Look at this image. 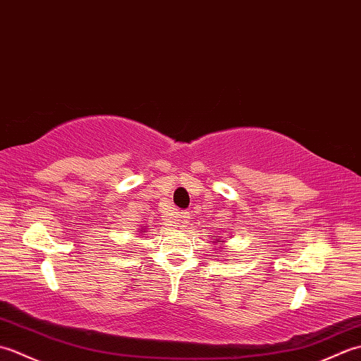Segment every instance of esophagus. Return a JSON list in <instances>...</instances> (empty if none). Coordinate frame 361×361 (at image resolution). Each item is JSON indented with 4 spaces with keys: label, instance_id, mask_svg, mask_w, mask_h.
<instances>
[{
    "label": "esophagus",
    "instance_id": "obj_1",
    "mask_svg": "<svg viewBox=\"0 0 361 361\" xmlns=\"http://www.w3.org/2000/svg\"><path fill=\"white\" fill-rule=\"evenodd\" d=\"M188 219H189V214H188V212H180V214H178V221H180L181 225L188 224Z\"/></svg>",
    "mask_w": 361,
    "mask_h": 361
}]
</instances>
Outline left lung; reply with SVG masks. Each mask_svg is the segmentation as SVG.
Returning <instances> with one entry per match:
<instances>
[{"label": "left lung", "mask_w": 361, "mask_h": 361, "mask_svg": "<svg viewBox=\"0 0 361 361\" xmlns=\"http://www.w3.org/2000/svg\"><path fill=\"white\" fill-rule=\"evenodd\" d=\"M217 242H221V240H220V239H219V240H217Z\"/></svg>", "instance_id": "obj_1"}]
</instances>
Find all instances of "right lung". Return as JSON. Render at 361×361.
Wrapping results in <instances>:
<instances>
[{
  "mask_svg": "<svg viewBox=\"0 0 361 361\" xmlns=\"http://www.w3.org/2000/svg\"><path fill=\"white\" fill-rule=\"evenodd\" d=\"M140 233H144V231H141V229H140Z\"/></svg>",
  "mask_w": 361,
  "mask_h": 361,
  "instance_id": "1",
  "label": "right lung"
}]
</instances>
